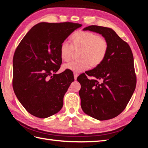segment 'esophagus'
Here are the masks:
<instances>
[{
	"instance_id": "34e87169",
	"label": "esophagus",
	"mask_w": 148,
	"mask_h": 148,
	"mask_svg": "<svg viewBox=\"0 0 148 148\" xmlns=\"http://www.w3.org/2000/svg\"><path fill=\"white\" fill-rule=\"evenodd\" d=\"M74 79L76 80L77 79V77L78 76V74L76 73V72H74Z\"/></svg>"
}]
</instances>
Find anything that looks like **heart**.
<instances>
[{"label": "heart", "instance_id": "heart-1", "mask_svg": "<svg viewBox=\"0 0 148 148\" xmlns=\"http://www.w3.org/2000/svg\"><path fill=\"white\" fill-rule=\"evenodd\" d=\"M72 44L64 41L60 52L63 60L68 62L72 58L74 51H79V60L64 65V69L74 72H81L88 69L90 66L97 67L104 60L108 54L109 45L106 38L90 31L79 30L71 36Z\"/></svg>", "mask_w": 148, "mask_h": 148}]
</instances>
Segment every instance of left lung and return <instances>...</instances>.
Masks as SVG:
<instances>
[{
  "mask_svg": "<svg viewBox=\"0 0 148 148\" xmlns=\"http://www.w3.org/2000/svg\"><path fill=\"white\" fill-rule=\"evenodd\" d=\"M99 33L109 45L101 64L77 77L83 111L99 120L118 116L126 108L136 89L137 78L130 46L110 28L91 25L83 29ZM86 75L93 77L89 80Z\"/></svg>",
  "mask_w": 148,
  "mask_h": 148,
  "instance_id": "1",
  "label": "left lung"
}]
</instances>
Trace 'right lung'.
Returning a JSON list of instances; mask_svg holds the SVG:
<instances>
[{"label":"right lung","instance_id":"add662e5","mask_svg":"<svg viewBox=\"0 0 148 148\" xmlns=\"http://www.w3.org/2000/svg\"><path fill=\"white\" fill-rule=\"evenodd\" d=\"M82 26L72 22L36 25L23 37L13 56L12 87L30 114L46 118L57 113L72 82L73 72L56 74L62 62L61 44Z\"/></svg>","mask_w":148,"mask_h":148}]
</instances>
